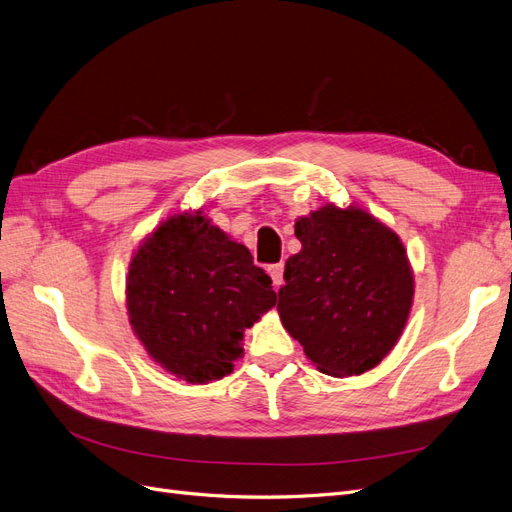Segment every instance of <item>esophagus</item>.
Wrapping results in <instances>:
<instances>
[{
    "label": "esophagus",
    "instance_id": "obj_1",
    "mask_svg": "<svg viewBox=\"0 0 512 512\" xmlns=\"http://www.w3.org/2000/svg\"><path fill=\"white\" fill-rule=\"evenodd\" d=\"M267 271H269V275H271L275 290L282 288V284H284V265H282V262H280V265H271Z\"/></svg>",
    "mask_w": 512,
    "mask_h": 512
}]
</instances>
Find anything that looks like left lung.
<instances>
[{
  "label": "left lung",
  "mask_w": 512,
  "mask_h": 512,
  "mask_svg": "<svg viewBox=\"0 0 512 512\" xmlns=\"http://www.w3.org/2000/svg\"><path fill=\"white\" fill-rule=\"evenodd\" d=\"M301 252L286 260L284 329L333 378L361 376L404 331L414 275L395 232L361 207L324 205L294 224Z\"/></svg>",
  "instance_id": "obj_1"
}]
</instances>
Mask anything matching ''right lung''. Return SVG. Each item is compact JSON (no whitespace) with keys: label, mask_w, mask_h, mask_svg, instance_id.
Here are the masks:
<instances>
[{"label":"right lung","mask_w":512,"mask_h":512,"mask_svg":"<svg viewBox=\"0 0 512 512\" xmlns=\"http://www.w3.org/2000/svg\"><path fill=\"white\" fill-rule=\"evenodd\" d=\"M271 277L203 211L170 215L132 254L126 305L153 361L192 384L228 376L243 331L275 305Z\"/></svg>","instance_id":"right-lung-1"}]
</instances>
